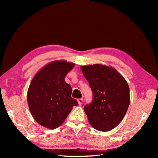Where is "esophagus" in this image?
I'll return each mask as SVG.
<instances>
[{
    "label": "esophagus",
    "instance_id": "34e87169",
    "mask_svg": "<svg viewBox=\"0 0 158 158\" xmlns=\"http://www.w3.org/2000/svg\"><path fill=\"white\" fill-rule=\"evenodd\" d=\"M77 101H78V104L80 106V105L82 104V102H83V99H82V98H80V99H78L77 100Z\"/></svg>",
    "mask_w": 158,
    "mask_h": 158
}]
</instances>
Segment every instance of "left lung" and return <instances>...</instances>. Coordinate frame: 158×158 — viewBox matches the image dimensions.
Listing matches in <instances>:
<instances>
[{"instance_id":"obj_1","label":"left lung","mask_w":158,"mask_h":158,"mask_svg":"<svg viewBox=\"0 0 158 158\" xmlns=\"http://www.w3.org/2000/svg\"><path fill=\"white\" fill-rule=\"evenodd\" d=\"M93 92V101L84 111L93 128L112 130L125 116L130 104V89L126 80L111 66L95 64L80 66Z\"/></svg>"}]
</instances>
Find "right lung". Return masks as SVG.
Instances as JSON below:
<instances>
[{"instance_id": "add662e5", "label": "right lung", "mask_w": 158, "mask_h": 158, "mask_svg": "<svg viewBox=\"0 0 158 158\" xmlns=\"http://www.w3.org/2000/svg\"><path fill=\"white\" fill-rule=\"evenodd\" d=\"M74 66L66 60H54L37 72L27 90L30 112L41 126L55 129L60 126L78 102L71 98L72 88L64 80Z\"/></svg>"}]
</instances>
